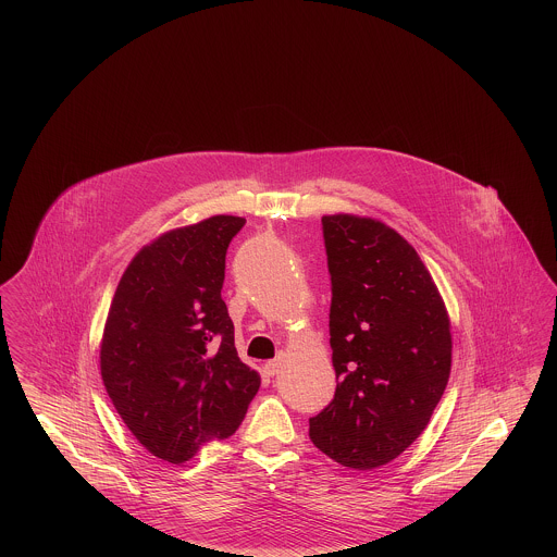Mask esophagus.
I'll list each match as a JSON object with an SVG mask.
<instances>
[{"instance_id":"34e87169","label":"esophagus","mask_w":557,"mask_h":557,"mask_svg":"<svg viewBox=\"0 0 557 557\" xmlns=\"http://www.w3.org/2000/svg\"><path fill=\"white\" fill-rule=\"evenodd\" d=\"M282 368H284V352H280L275 359L267 361L265 373L267 375H277V373L282 371Z\"/></svg>"}]
</instances>
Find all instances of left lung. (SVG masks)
Instances as JSON below:
<instances>
[{
	"label": "left lung",
	"mask_w": 557,
	"mask_h": 557,
	"mask_svg": "<svg viewBox=\"0 0 557 557\" xmlns=\"http://www.w3.org/2000/svg\"><path fill=\"white\" fill-rule=\"evenodd\" d=\"M332 282V403L309 420L313 445L341 466L373 470L430 422L450 373V323L416 248L355 214L321 219Z\"/></svg>",
	"instance_id": "8db88e82"
}]
</instances>
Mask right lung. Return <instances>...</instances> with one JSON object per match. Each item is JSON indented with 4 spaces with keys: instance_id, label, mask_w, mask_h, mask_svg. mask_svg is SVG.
<instances>
[{
    "instance_id": "1",
    "label": "right lung",
    "mask_w": 557,
    "mask_h": 557,
    "mask_svg": "<svg viewBox=\"0 0 557 557\" xmlns=\"http://www.w3.org/2000/svg\"><path fill=\"white\" fill-rule=\"evenodd\" d=\"M246 219L216 214L162 234L125 269L100 346L108 397L169 463L232 436L261 377L242 363L221 298L227 246Z\"/></svg>"
}]
</instances>
